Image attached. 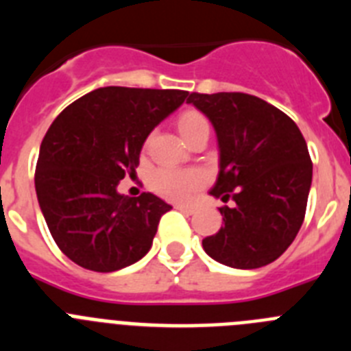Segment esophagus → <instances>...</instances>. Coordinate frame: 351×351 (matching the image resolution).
I'll use <instances>...</instances> for the list:
<instances>
[{
	"instance_id": "esophagus-1",
	"label": "esophagus",
	"mask_w": 351,
	"mask_h": 351,
	"mask_svg": "<svg viewBox=\"0 0 351 351\" xmlns=\"http://www.w3.org/2000/svg\"><path fill=\"white\" fill-rule=\"evenodd\" d=\"M176 209L178 210H181V213H186V214H193L195 210V206H188V204H178V206H176Z\"/></svg>"
}]
</instances>
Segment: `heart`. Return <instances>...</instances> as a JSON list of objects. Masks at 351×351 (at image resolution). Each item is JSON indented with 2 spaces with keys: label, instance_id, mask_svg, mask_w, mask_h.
I'll return each mask as SVG.
<instances>
[{
  "label": "heart",
  "instance_id": "obj_1",
  "mask_svg": "<svg viewBox=\"0 0 351 351\" xmlns=\"http://www.w3.org/2000/svg\"><path fill=\"white\" fill-rule=\"evenodd\" d=\"M209 125L206 117L198 112H186L179 119L178 126L182 137H190L195 130L200 126ZM204 173L197 169H173V167H161L154 170L151 176V188L161 197L176 200V202H184L198 188H202Z\"/></svg>",
  "mask_w": 351,
  "mask_h": 351
}]
</instances>
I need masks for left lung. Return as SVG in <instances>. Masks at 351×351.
Masks as SVG:
<instances>
[{
    "label": "left lung",
    "mask_w": 351,
    "mask_h": 351,
    "mask_svg": "<svg viewBox=\"0 0 351 351\" xmlns=\"http://www.w3.org/2000/svg\"><path fill=\"white\" fill-rule=\"evenodd\" d=\"M213 123L219 145V173L209 191L223 202L218 234L204 251L234 269L274 262L299 234L308 206L313 163L297 125L280 108L246 93H191Z\"/></svg>",
    "instance_id": "1"
}]
</instances>
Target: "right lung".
Listing matches in <instances>:
<instances>
[{"label":"right lung","instance_id":"1","mask_svg":"<svg viewBox=\"0 0 351 351\" xmlns=\"http://www.w3.org/2000/svg\"><path fill=\"white\" fill-rule=\"evenodd\" d=\"M181 89H95L56 117L40 145L35 188L52 239L77 265L114 272L151 250L172 207L153 193L126 197L117 184L138 167L142 145L184 104Z\"/></svg>","mask_w":351,"mask_h":351}]
</instances>
